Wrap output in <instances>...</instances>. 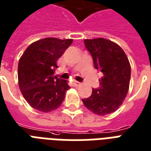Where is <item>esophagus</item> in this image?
Wrapping results in <instances>:
<instances>
[{
	"label": "esophagus",
	"mask_w": 151,
	"mask_h": 151,
	"mask_svg": "<svg viewBox=\"0 0 151 151\" xmlns=\"http://www.w3.org/2000/svg\"><path fill=\"white\" fill-rule=\"evenodd\" d=\"M73 84H74L76 87H78V86L81 85V83L78 82V81H74V82H73Z\"/></svg>",
	"instance_id": "obj_1"
}]
</instances>
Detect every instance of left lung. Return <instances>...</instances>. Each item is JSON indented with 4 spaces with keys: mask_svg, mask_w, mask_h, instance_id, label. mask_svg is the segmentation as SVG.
<instances>
[{
    "mask_svg": "<svg viewBox=\"0 0 151 151\" xmlns=\"http://www.w3.org/2000/svg\"><path fill=\"white\" fill-rule=\"evenodd\" d=\"M85 47L92 55L94 66L104 75L100 88L92 89L90 97L82 99L88 110L98 115L113 113L123 103L131 80V64L119 45L104 39L84 40Z\"/></svg>",
    "mask_w": 151,
    "mask_h": 151,
    "instance_id": "1",
    "label": "left lung"
}]
</instances>
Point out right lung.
Returning a JSON list of instances; mask_svg holds the SVG:
<instances>
[{
  "instance_id": "right-lung-1",
  "label": "right lung",
  "mask_w": 151,
  "mask_h": 151,
  "mask_svg": "<svg viewBox=\"0 0 151 151\" xmlns=\"http://www.w3.org/2000/svg\"><path fill=\"white\" fill-rule=\"evenodd\" d=\"M72 39L47 37L29 45L18 63V83L24 98L41 112L57 109L68 90L66 80L54 76L57 60L71 45Z\"/></svg>"
}]
</instances>
